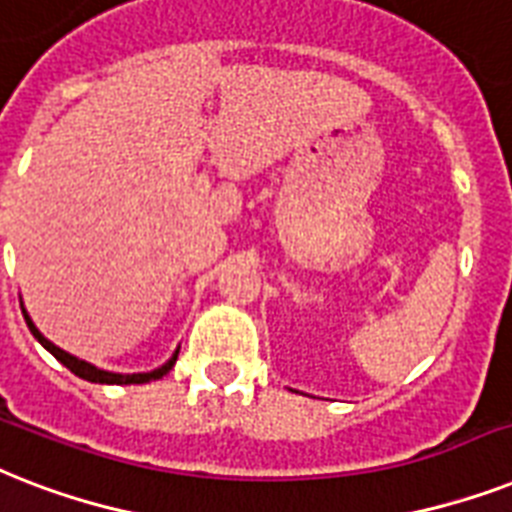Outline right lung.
<instances>
[{"label": "right lung", "mask_w": 512, "mask_h": 512, "mask_svg": "<svg viewBox=\"0 0 512 512\" xmlns=\"http://www.w3.org/2000/svg\"><path fill=\"white\" fill-rule=\"evenodd\" d=\"M20 309H23V320H26L28 330L34 333L36 341L42 343L44 349H47L49 354H52V357H55L57 362H60V365H65V367H68V370L73 372V375H79V378L89 380V383H108V386H126V383H150V380L163 378V375H166V372H169L171 367H174V362H177L179 349L174 351V354H171V357L166 359V362H163L161 367H155V370H150V372H110V370H100V367L89 365V362H84V359L73 357V354L63 351V349H60V346H55V343H52V341H47V338H44V335H42V330H39V327L34 325V320L28 317L23 301H20Z\"/></svg>", "instance_id": "right-lung-1"}]
</instances>
